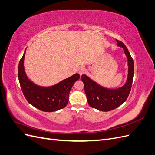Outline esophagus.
Masks as SVG:
<instances>
[{"label": "esophagus", "mask_w": 155, "mask_h": 155, "mask_svg": "<svg viewBox=\"0 0 155 155\" xmlns=\"http://www.w3.org/2000/svg\"><path fill=\"white\" fill-rule=\"evenodd\" d=\"M85 67H84L81 66V67H79L78 68V72H79V75H80V76H81V75L83 74V72H85Z\"/></svg>", "instance_id": "obj_1"}]
</instances>
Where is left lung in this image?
Returning <instances> with one entry per match:
<instances>
[{
  "mask_svg": "<svg viewBox=\"0 0 155 155\" xmlns=\"http://www.w3.org/2000/svg\"><path fill=\"white\" fill-rule=\"evenodd\" d=\"M116 41L117 45L123 48L128 62L127 78L122 87L108 88L100 85L86 74L81 76L88 105L100 111H110L123 104L127 99L132 86L134 76L133 59L127 48L122 42L118 40Z\"/></svg>",
  "mask_w": 155,
  "mask_h": 155,
  "instance_id": "obj_1",
  "label": "left lung"
}]
</instances>
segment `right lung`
<instances>
[{
  "label": "right lung",
  "instance_id": "1",
  "mask_svg": "<svg viewBox=\"0 0 155 155\" xmlns=\"http://www.w3.org/2000/svg\"><path fill=\"white\" fill-rule=\"evenodd\" d=\"M26 50L19 61L18 78L23 94L30 104L44 112H54L67 106L70 90L74 83L79 79L75 74L61 81L50 87L37 85L28 78L25 72L24 60Z\"/></svg>",
  "mask_w": 155,
  "mask_h": 155
}]
</instances>
